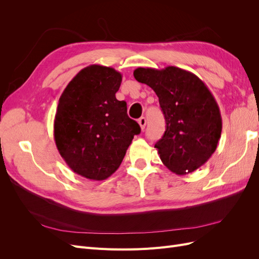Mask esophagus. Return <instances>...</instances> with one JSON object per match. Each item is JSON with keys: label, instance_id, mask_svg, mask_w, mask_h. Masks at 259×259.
Wrapping results in <instances>:
<instances>
[{"label": "esophagus", "instance_id": "34e87169", "mask_svg": "<svg viewBox=\"0 0 259 259\" xmlns=\"http://www.w3.org/2000/svg\"><path fill=\"white\" fill-rule=\"evenodd\" d=\"M138 124L140 125V128H142V130H145V127H146V124H147L146 117H145V116H142V117H140V119L138 120Z\"/></svg>", "mask_w": 259, "mask_h": 259}]
</instances>
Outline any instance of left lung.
<instances>
[{"label": "left lung", "instance_id": "1", "mask_svg": "<svg viewBox=\"0 0 259 259\" xmlns=\"http://www.w3.org/2000/svg\"><path fill=\"white\" fill-rule=\"evenodd\" d=\"M134 76L159 97L166 130L154 148L164 165L177 175L201 167L222 135V115L213 94L197 75L174 66L139 67Z\"/></svg>", "mask_w": 259, "mask_h": 259}]
</instances>
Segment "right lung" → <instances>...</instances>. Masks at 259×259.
<instances>
[{
    "label": "right lung",
    "mask_w": 259,
    "mask_h": 259,
    "mask_svg": "<svg viewBox=\"0 0 259 259\" xmlns=\"http://www.w3.org/2000/svg\"><path fill=\"white\" fill-rule=\"evenodd\" d=\"M122 74L111 67L91 65L69 82L59 98L54 139L67 165L91 180H104L119 168L138 123L117 100Z\"/></svg>",
    "instance_id": "right-lung-1"
}]
</instances>
